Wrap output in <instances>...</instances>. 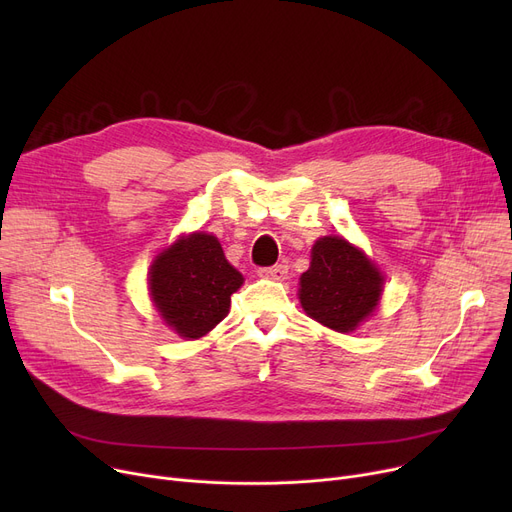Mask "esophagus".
Returning a JSON list of instances; mask_svg holds the SVG:
<instances>
[{"label":"esophagus","mask_w":512,"mask_h":512,"mask_svg":"<svg viewBox=\"0 0 512 512\" xmlns=\"http://www.w3.org/2000/svg\"><path fill=\"white\" fill-rule=\"evenodd\" d=\"M288 267L286 265H272V267H261L259 276L261 278H270V280H286Z\"/></svg>","instance_id":"34e87169"}]
</instances>
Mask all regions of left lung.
<instances>
[{
  "instance_id": "8db88e82",
  "label": "left lung",
  "mask_w": 512,
  "mask_h": 512,
  "mask_svg": "<svg viewBox=\"0 0 512 512\" xmlns=\"http://www.w3.org/2000/svg\"><path fill=\"white\" fill-rule=\"evenodd\" d=\"M382 284L384 276L361 249L342 236H324L311 249L299 299L311 319L346 334L357 330L378 307Z\"/></svg>"
}]
</instances>
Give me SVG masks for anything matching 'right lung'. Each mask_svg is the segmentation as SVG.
<instances>
[{
    "instance_id": "1",
    "label": "right lung",
    "mask_w": 512,
    "mask_h": 512,
    "mask_svg": "<svg viewBox=\"0 0 512 512\" xmlns=\"http://www.w3.org/2000/svg\"><path fill=\"white\" fill-rule=\"evenodd\" d=\"M242 282L245 278L228 263L220 240L205 232L180 236L155 257L149 272L155 309L186 340H197L220 324Z\"/></svg>"
}]
</instances>
